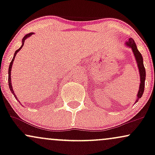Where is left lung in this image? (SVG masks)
<instances>
[{"mask_svg": "<svg viewBox=\"0 0 155 155\" xmlns=\"http://www.w3.org/2000/svg\"><path fill=\"white\" fill-rule=\"evenodd\" d=\"M125 46L127 47L131 48L132 49L133 54H134L135 58H136V61L138 68V71H139L140 74V85L139 89H138V94H137V97L135 104L138 102V101L141 97L142 95H143V91H144V86H145V79H146V71L144 65H143V57H142L140 51L137 49V46L136 43H135L134 40L133 38H129L127 41L125 42Z\"/></svg>", "mask_w": 155, "mask_h": 155, "instance_id": "1", "label": "left lung"}]
</instances>
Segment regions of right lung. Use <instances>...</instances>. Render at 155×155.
<instances>
[{"label":"right lung","instance_id":"right-lung-1","mask_svg":"<svg viewBox=\"0 0 155 155\" xmlns=\"http://www.w3.org/2000/svg\"><path fill=\"white\" fill-rule=\"evenodd\" d=\"M33 34H34V33H28V34L25 35L24 37H23V38H22V46H21V47H19V49H17V50L15 52V54H14V57H13V59H12V62H11V63H10L9 68H8V87H9L11 92H12V93L13 94L14 96H15L16 99H17V95H15V92H14V90H13V87H12V81H11V71H12V65H13V62H14V60H15V58L16 54H17V52H18V51H19V50H20L21 49H22V47H23V45H24V42H25V41L26 39L28 38H29L30 36H31V35H33ZM18 102H19V101H18ZM19 104H20V102H19Z\"/></svg>","mask_w":155,"mask_h":155}]
</instances>
